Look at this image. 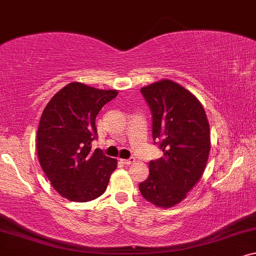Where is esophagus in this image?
Wrapping results in <instances>:
<instances>
[{"mask_svg":"<svg viewBox=\"0 0 256 256\" xmlns=\"http://www.w3.org/2000/svg\"><path fill=\"white\" fill-rule=\"evenodd\" d=\"M134 158H128V159H120V162L124 164H131L134 162Z\"/></svg>","mask_w":256,"mask_h":256,"instance_id":"34e87169","label":"esophagus"}]
</instances>
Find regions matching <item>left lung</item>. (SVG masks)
I'll return each mask as SVG.
<instances>
[{
  "instance_id": "1",
  "label": "left lung",
  "mask_w": 256,
  "mask_h": 256,
  "mask_svg": "<svg viewBox=\"0 0 256 256\" xmlns=\"http://www.w3.org/2000/svg\"><path fill=\"white\" fill-rule=\"evenodd\" d=\"M140 92L152 112V136L164 156L150 161V176L139 190L156 206L172 208L186 198L204 172L211 148L206 114L195 95L172 80Z\"/></svg>"
}]
</instances>
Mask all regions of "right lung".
Masks as SVG:
<instances>
[{"label":"right lung","instance_id":"right-lung-1","mask_svg":"<svg viewBox=\"0 0 256 256\" xmlns=\"http://www.w3.org/2000/svg\"><path fill=\"white\" fill-rule=\"evenodd\" d=\"M118 92L72 82L58 92L42 111L37 131L39 164L58 192L72 202L103 195L117 160L92 150L95 120Z\"/></svg>","mask_w":256,"mask_h":256}]
</instances>
